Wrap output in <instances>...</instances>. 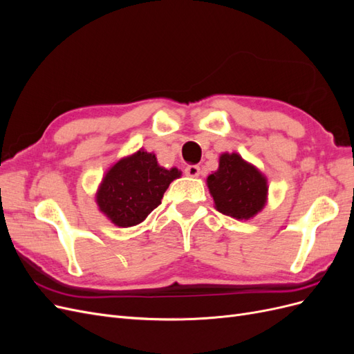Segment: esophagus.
Returning a JSON list of instances; mask_svg holds the SVG:
<instances>
[{"label": "esophagus", "mask_w": 354, "mask_h": 354, "mask_svg": "<svg viewBox=\"0 0 354 354\" xmlns=\"http://www.w3.org/2000/svg\"><path fill=\"white\" fill-rule=\"evenodd\" d=\"M185 173L189 177H198L201 174V168H199V165H187Z\"/></svg>", "instance_id": "esophagus-1"}]
</instances>
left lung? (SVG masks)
<instances>
[{
	"label": "left lung",
	"instance_id": "8db88e82",
	"mask_svg": "<svg viewBox=\"0 0 354 354\" xmlns=\"http://www.w3.org/2000/svg\"><path fill=\"white\" fill-rule=\"evenodd\" d=\"M214 207L236 220H251L267 203L269 185L261 171L236 152L220 155L218 169L207 177Z\"/></svg>",
	"mask_w": 354,
	"mask_h": 354
}]
</instances>
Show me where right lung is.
Returning <instances> with one entry per match:
<instances>
[{"instance_id": "obj_1", "label": "right lung", "mask_w": 354, "mask_h": 354, "mask_svg": "<svg viewBox=\"0 0 354 354\" xmlns=\"http://www.w3.org/2000/svg\"><path fill=\"white\" fill-rule=\"evenodd\" d=\"M180 176L178 168L160 167L153 152L138 149L106 171L95 192V203L115 226H137L159 205L171 181Z\"/></svg>"}]
</instances>
